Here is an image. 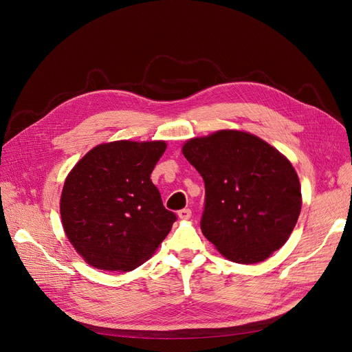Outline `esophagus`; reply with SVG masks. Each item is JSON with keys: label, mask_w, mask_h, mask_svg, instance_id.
I'll return each mask as SVG.
<instances>
[{"label": "esophagus", "mask_w": 352, "mask_h": 352, "mask_svg": "<svg viewBox=\"0 0 352 352\" xmlns=\"http://www.w3.org/2000/svg\"><path fill=\"white\" fill-rule=\"evenodd\" d=\"M178 217L182 220H188L191 217V210L190 208H182L178 211Z\"/></svg>", "instance_id": "esophagus-1"}]
</instances>
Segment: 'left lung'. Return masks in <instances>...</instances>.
Instances as JSON below:
<instances>
[{"label":"left lung","mask_w":352,"mask_h":352,"mask_svg":"<svg viewBox=\"0 0 352 352\" xmlns=\"http://www.w3.org/2000/svg\"><path fill=\"white\" fill-rule=\"evenodd\" d=\"M182 154L206 186L203 234L232 262L253 265L279 250L298 221L296 171L254 135L219 131L190 140Z\"/></svg>","instance_id":"1"}]
</instances>
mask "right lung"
Masks as SVG:
<instances>
[{"mask_svg":"<svg viewBox=\"0 0 352 352\" xmlns=\"http://www.w3.org/2000/svg\"><path fill=\"white\" fill-rule=\"evenodd\" d=\"M165 142L102 144L66 178L60 214L67 239L96 269L129 272L154 254L177 220L151 173Z\"/></svg>","mask_w":352,"mask_h":352,"instance_id":"obj_1","label":"right lung"}]
</instances>
